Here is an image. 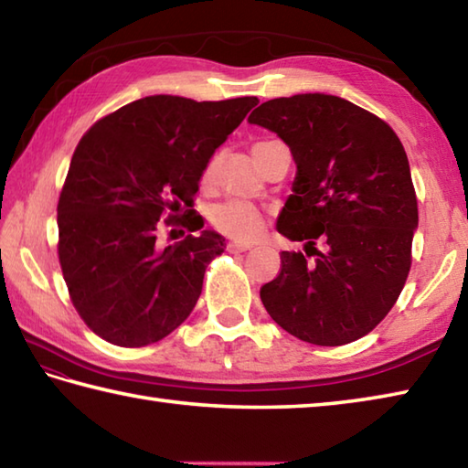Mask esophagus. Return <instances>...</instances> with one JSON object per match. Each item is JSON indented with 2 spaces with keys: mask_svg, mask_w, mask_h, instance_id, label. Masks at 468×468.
Instances as JSON below:
<instances>
[{
  "mask_svg": "<svg viewBox=\"0 0 468 468\" xmlns=\"http://www.w3.org/2000/svg\"><path fill=\"white\" fill-rule=\"evenodd\" d=\"M227 250L231 253H243V251H250L251 245L250 243H241V241H229L227 243Z\"/></svg>",
  "mask_w": 468,
  "mask_h": 468,
  "instance_id": "obj_1",
  "label": "esophagus"
}]
</instances>
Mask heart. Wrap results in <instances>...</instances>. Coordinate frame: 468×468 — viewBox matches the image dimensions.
<instances>
[{"instance_id": "1", "label": "heart", "mask_w": 468, "mask_h": 468, "mask_svg": "<svg viewBox=\"0 0 468 468\" xmlns=\"http://www.w3.org/2000/svg\"><path fill=\"white\" fill-rule=\"evenodd\" d=\"M255 145H260V144H255ZM215 170H217V158H213L207 164L205 180L213 178ZM208 218L217 231H221L223 235L231 237V239H237V241L253 239V237L258 235L263 227V218L260 215V210L251 205L243 203V200H227V203L213 207L210 208Z\"/></svg>"}]
</instances>
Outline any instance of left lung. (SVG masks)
Returning <instances> with one entry per match:
<instances>
[{"label": "left lung", "mask_w": 468, "mask_h": 468, "mask_svg": "<svg viewBox=\"0 0 468 468\" xmlns=\"http://www.w3.org/2000/svg\"><path fill=\"white\" fill-rule=\"evenodd\" d=\"M247 122L290 148L296 178L276 227L316 255L282 251L263 306L300 341L353 343L388 316L411 265L418 200L404 145L379 117L324 93L265 101Z\"/></svg>", "instance_id": "obj_1"}]
</instances>
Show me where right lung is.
<instances>
[{
    "mask_svg": "<svg viewBox=\"0 0 468 468\" xmlns=\"http://www.w3.org/2000/svg\"><path fill=\"white\" fill-rule=\"evenodd\" d=\"M255 105L152 95L82 135L58 200V260L77 313L107 343H158L192 313L225 239L205 229L162 247L158 221L190 213L210 155Z\"/></svg>",
    "mask_w": 468,
    "mask_h": 468,
    "instance_id": "1",
    "label": "right lung"
}]
</instances>
